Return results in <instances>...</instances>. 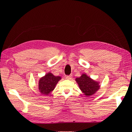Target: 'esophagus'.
Listing matches in <instances>:
<instances>
[{"instance_id":"34e87169","label":"esophagus","mask_w":132,"mask_h":132,"mask_svg":"<svg viewBox=\"0 0 132 132\" xmlns=\"http://www.w3.org/2000/svg\"><path fill=\"white\" fill-rule=\"evenodd\" d=\"M65 78H66L67 79L70 80L71 78H72V75H67V76H66Z\"/></svg>"}]
</instances>
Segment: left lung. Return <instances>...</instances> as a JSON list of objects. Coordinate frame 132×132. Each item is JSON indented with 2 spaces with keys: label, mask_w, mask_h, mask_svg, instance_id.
<instances>
[{
  "label": "left lung",
  "mask_w": 132,
  "mask_h": 132,
  "mask_svg": "<svg viewBox=\"0 0 132 132\" xmlns=\"http://www.w3.org/2000/svg\"><path fill=\"white\" fill-rule=\"evenodd\" d=\"M79 88L86 96H89L96 93L100 89L99 82L96 81L88 77L86 74H83L80 77L75 79Z\"/></svg>",
  "instance_id": "obj_1"
}]
</instances>
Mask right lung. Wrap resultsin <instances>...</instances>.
Returning a JSON list of instances; mask_svg holds the SVG:
<instances>
[{
  "label": "right lung",
  "instance_id": "add662e5",
  "mask_svg": "<svg viewBox=\"0 0 132 132\" xmlns=\"http://www.w3.org/2000/svg\"><path fill=\"white\" fill-rule=\"evenodd\" d=\"M61 77L48 73L39 80L38 90L42 94L48 95L52 91Z\"/></svg>",
  "mask_w": 132,
  "mask_h": 132
}]
</instances>
